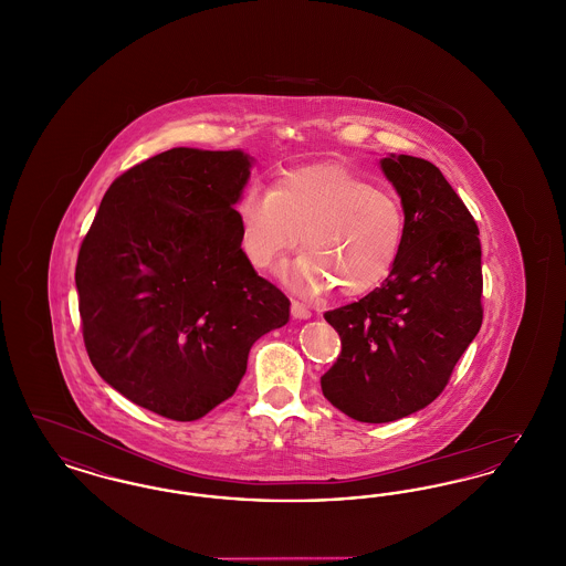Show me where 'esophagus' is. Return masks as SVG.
<instances>
[{
  "label": "esophagus",
  "instance_id": "34e87169",
  "mask_svg": "<svg viewBox=\"0 0 566 566\" xmlns=\"http://www.w3.org/2000/svg\"><path fill=\"white\" fill-rule=\"evenodd\" d=\"M291 314H293V318H298V321H305V318L312 316V312L303 303H298V301L291 303Z\"/></svg>",
  "mask_w": 566,
  "mask_h": 566
}]
</instances>
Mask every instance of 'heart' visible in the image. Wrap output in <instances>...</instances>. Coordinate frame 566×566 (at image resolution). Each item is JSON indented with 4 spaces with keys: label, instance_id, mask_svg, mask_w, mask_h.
Listing matches in <instances>:
<instances>
[{
    "label": "heart",
    "instance_id": "b5f03b06",
    "mask_svg": "<svg viewBox=\"0 0 566 566\" xmlns=\"http://www.w3.org/2000/svg\"><path fill=\"white\" fill-rule=\"evenodd\" d=\"M242 245L256 270H273L295 250L305 254L291 277L310 293L376 289L399 261L405 210L390 190L333 163L286 171L273 189L248 187L235 203Z\"/></svg>",
    "mask_w": 566,
    "mask_h": 566
}]
</instances>
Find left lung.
<instances>
[{"label":"left lung","instance_id":"8db88e82","mask_svg":"<svg viewBox=\"0 0 566 566\" xmlns=\"http://www.w3.org/2000/svg\"><path fill=\"white\" fill-rule=\"evenodd\" d=\"M401 197L399 261L369 295L324 314L342 339L323 395L358 422H392L432 403L482 318V243L475 218L431 161L390 155Z\"/></svg>","mask_w":566,"mask_h":566}]
</instances>
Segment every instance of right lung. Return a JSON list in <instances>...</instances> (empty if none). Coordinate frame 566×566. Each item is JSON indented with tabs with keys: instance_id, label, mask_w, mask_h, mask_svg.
I'll use <instances>...</instances> for the list:
<instances>
[{
	"instance_id": "add662e5",
	"label": "right lung",
	"mask_w": 566,
	"mask_h": 566,
	"mask_svg": "<svg viewBox=\"0 0 566 566\" xmlns=\"http://www.w3.org/2000/svg\"><path fill=\"white\" fill-rule=\"evenodd\" d=\"M242 150L171 148L106 190L76 263L84 348L135 405L190 422L240 386L291 301L242 250Z\"/></svg>"
}]
</instances>
